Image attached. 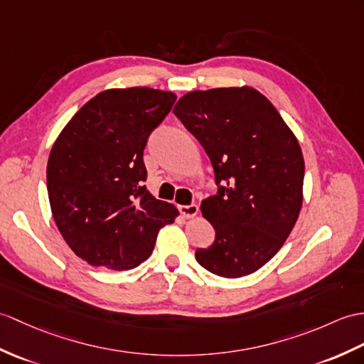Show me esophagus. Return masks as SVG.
<instances>
[{"instance_id": "obj_1", "label": "esophagus", "mask_w": 364, "mask_h": 364, "mask_svg": "<svg viewBox=\"0 0 364 364\" xmlns=\"http://www.w3.org/2000/svg\"><path fill=\"white\" fill-rule=\"evenodd\" d=\"M180 213H181L186 218L196 217V215L198 214V206H197V205H183V206H180Z\"/></svg>"}]
</instances>
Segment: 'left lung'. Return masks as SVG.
Returning <instances> with one entry per match:
<instances>
[{
    "mask_svg": "<svg viewBox=\"0 0 364 364\" xmlns=\"http://www.w3.org/2000/svg\"><path fill=\"white\" fill-rule=\"evenodd\" d=\"M208 154L215 196L201 201L215 240L196 259L222 277L257 272L281 250L302 206L299 142L255 88L191 91L173 108Z\"/></svg>",
    "mask_w": 364,
    "mask_h": 364,
    "instance_id": "8db88e82",
    "label": "left lung"
}]
</instances>
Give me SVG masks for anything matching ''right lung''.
I'll list each match as a JSON object with an SVG mask.
<instances>
[{
  "instance_id": "obj_1",
  "label": "right lung",
  "mask_w": 364,
  "mask_h": 364,
  "mask_svg": "<svg viewBox=\"0 0 364 364\" xmlns=\"http://www.w3.org/2000/svg\"><path fill=\"white\" fill-rule=\"evenodd\" d=\"M176 96L147 87L105 90L83 105L50 149L46 184L54 222L92 267L132 269L178 215L147 191L144 149Z\"/></svg>"
}]
</instances>
